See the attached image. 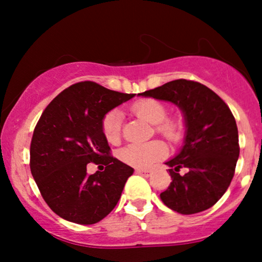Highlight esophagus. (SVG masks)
I'll list each match as a JSON object with an SVG mask.
<instances>
[{"label": "esophagus", "instance_id": "esophagus-1", "mask_svg": "<svg viewBox=\"0 0 262 262\" xmlns=\"http://www.w3.org/2000/svg\"><path fill=\"white\" fill-rule=\"evenodd\" d=\"M137 172L140 173V175L148 177V176H150V173H151V170L150 169H138Z\"/></svg>", "mask_w": 262, "mask_h": 262}]
</instances>
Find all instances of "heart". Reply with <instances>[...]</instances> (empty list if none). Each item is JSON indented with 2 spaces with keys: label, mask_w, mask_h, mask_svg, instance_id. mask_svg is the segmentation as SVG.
<instances>
[{
  "label": "heart",
  "mask_w": 262,
  "mask_h": 262,
  "mask_svg": "<svg viewBox=\"0 0 262 262\" xmlns=\"http://www.w3.org/2000/svg\"><path fill=\"white\" fill-rule=\"evenodd\" d=\"M132 113L150 124L155 125L156 133L161 134L169 141L176 143L181 139L182 129L176 119L166 118L167 108L154 98H144L134 102ZM102 132L108 143L117 144L121 140L122 114L118 110L108 112L102 119ZM166 155V146L160 140H152L143 144H129L119 151V159L134 167H146Z\"/></svg>",
  "instance_id": "b5f03b06"
}]
</instances>
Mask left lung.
<instances>
[{
    "instance_id": "left-lung-1",
    "label": "left lung",
    "mask_w": 262,
    "mask_h": 262,
    "mask_svg": "<svg viewBox=\"0 0 262 262\" xmlns=\"http://www.w3.org/2000/svg\"><path fill=\"white\" fill-rule=\"evenodd\" d=\"M139 95L176 104L185 117L182 149L166 162L172 182L160 198L181 214H194L221 200L233 180L239 158V135L233 113L212 90L180 79ZM185 168L181 176L179 170Z\"/></svg>"
}]
</instances>
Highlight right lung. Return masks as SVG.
I'll return each instance as SVG.
<instances>
[{"mask_svg":"<svg viewBox=\"0 0 262 262\" xmlns=\"http://www.w3.org/2000/svg\"><path fill=\"white\" fill-rule=\"evenodd\" d=\"M134 96L83 81L59 93L41 113L32 137L31 171L44 201L59 217L95 224L118 203L134 170L110 155L102 119ZM90 162L103 164L105 170L89 176Z\"/></svg>","mask_w":262,"mask_h":262,"instance_id":"right-lung-1","label":"right lung"}]
</instances>
